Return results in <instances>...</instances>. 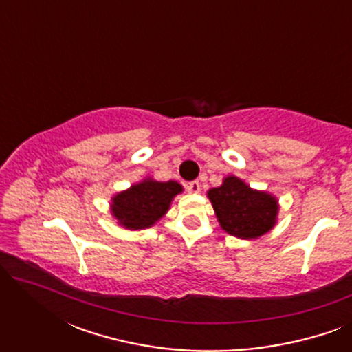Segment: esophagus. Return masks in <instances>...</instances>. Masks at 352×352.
<instances>
[{
	"label": "esophagus",
	"instance_id": "obj_1",
	"mask_svg": "<svg viewBox=\"0 0 352 352\" xmlns=\"http://www.w3.org/2000/svg\"><path fill=\"white\" fill-rule=\"evenodd\" d=\"M186 189L189 190L190 194H199L200 189H201V186H200L199 181H192V182H187Z\"/></svg>",
	"mask_w": 352,
	"mask_h": 352
}]
</instances>
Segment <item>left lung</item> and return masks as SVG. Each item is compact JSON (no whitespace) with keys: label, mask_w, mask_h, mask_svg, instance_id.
I'll return each instance as SVG.
<instances>
[{"label":"left lung","mask_w":352,"mask_h":352,"mask_svg":"<svg viewBox=\"0 0 352 352\" xmlns=\"http://www.w3.org/2000/svg\"><path fill=\"white\" fill-rule=\"evenodd\" d=\"M221 229L237 239L253 240L277 223L278 200L266 190L252 189L237 176H228L219 187L206 192Z\"/></svg>","instance_id":"8db88e82"}]
</instances>
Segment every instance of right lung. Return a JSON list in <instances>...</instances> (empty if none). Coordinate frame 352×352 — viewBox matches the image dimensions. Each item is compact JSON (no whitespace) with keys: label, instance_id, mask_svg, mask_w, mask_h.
Wrapping results in <instances>:
<instances>
[{"label":"right lung","instance_id":"1","mask_svg":"<svg viewBox=\"0 0 352 352\" xmlns=\"http://www.w3.org/2000/svg\"><path fill=\"white\" fill-rule=\"evenodd\" d=\"M182 192V186L176 181H155L153 177H144L126 190L112 197L110 211L118 226L128 230H142L158 223L171 201Z\"/></svg>","mask_w":352,"mask_h":352}]
</instances>
